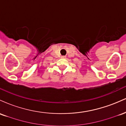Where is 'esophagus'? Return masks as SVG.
I'll list each match as a JSON object with an SVG mask.
<instances>
[{"mask_svg": "<svg viewBox=\"0 0 126 126\" xmlns=\"http://www.w3.org/2000/svg\"><path fill=\"white\" fill-rule=\"evenodd\" d=\"M65 57H65V56H62L61 58H62V59H64V58H65Z\"/></svg>", "mask_w": 126, "mask_h": 126, "instance_id": "1", "label": "esophagus"}]
</instances>
